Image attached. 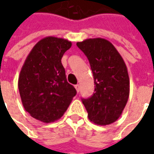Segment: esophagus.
Masks as SVG:
<instances>
[{
	"label": "esophagus",
	"mask_w": 154,
	"mask_h": 154,
	"mask_svg": "<svg viewBox=\"0 0 154 154\" xmlns=\"http://www.w3.org/2000/svg\"><path fill=\"white\" fill-rule=\"evenodd\" d=\"M74 87H75V89H76V91H77V92H80V85H79V84L75 85V86H74Z\"/></svg>",
	"instance_id": "esophagus-1"
}]
</instances>
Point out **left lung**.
<instances>
[{
	"instance_id": "8db88e82",
	"label": "left lung",
	"mask_w": 154,
	"mask_h": 154,
	"mask_svg": "<svg viewBox=\"0 0 154 154\" xmlns=\"http://www.w3.org/2000/svg\"><path fill=\"white\" fill-rule=\"evenodd\" d=\"M89 61L95 89L90 98H82L88 118L97 125H109L122 115L129 96L126 64L114 45L100 38L78 42Z\"/></svg>"
}]
</instances>
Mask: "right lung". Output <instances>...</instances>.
I'll list each match as a JSON object with an SVG mask.
<instances>
[{
  "instance_id": "right-lung-1",
  "label": "right lung",
  "mask_w": 154,
  "mask_h": 154,
  "mask_svg": "<svg viewBox=\"0 0 154 154\" xmlns=\"http://www.w3.org/2000/svg\"><path fill=\"white\" fill-rule=\"evenodd\" d=\"M71 46L67 39L46 37L35 45L22 66L18 81L21 101L37 120H58L76 95L62 64V56Z\"/></svg>"
}]
</instances>
